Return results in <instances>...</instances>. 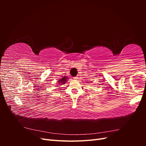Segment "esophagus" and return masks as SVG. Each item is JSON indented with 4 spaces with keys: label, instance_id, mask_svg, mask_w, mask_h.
Returning <instances> with one entry per match:
<instances>
[{
    "label": "esophagus",
    "instance_id": "34e87169",
    "mask_svg": "<svg viewBox=\"0 0 146 146\" xmlns=\"http://www.w3.org/2000/svg\"><path fill=\"white\" fill-rule=\"evenodd\" d=\"M77 77H73V79H74V80H77Z\"/></svg>",
    "mask_w": 146,
    "mask_h": 146
}]
</instances>
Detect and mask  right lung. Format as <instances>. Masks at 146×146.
<instances>
[{
  "label": "right lung",
  "instance_id": "1",
  "mask_svg": "<svg viewBox=\"0 0 146 146\" xmlns=\"http://www.w3.org/2000/svg\"><path fill=\"white\" fill-rule=\"evenodd\" d=\"M68 78L66 77H63V78L60 79V80H58V85H63L64 83H66V79H67Z\"/></svg>",
  "mask_w": 146,
  "mask_h": 146
}]
</instances>
